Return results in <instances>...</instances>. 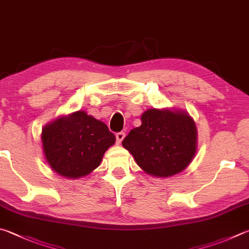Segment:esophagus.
<instances>
[{"label":"esophagus","instance_id":"obj_1","mask_svg":"<svg viewBox=\"0 0 249 249\" xmlns=\"http://www.w3.org/2000/svg\"><path fill=\"white\" fill-rule=\"evenodd\" d=\"M125 137V133L124 132H120L116 134V142L117 143H121L122 142H123V139Z\"/></svg>","mask_w":249,"mask_h":249}]
</instances>
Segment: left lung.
I'll list each match as a JSON object with an SVG mask.
<instances>
[{
    "instance_id": "obj_1",
    "label": "left lung",
    "mask_w": 249,
    "mask_h": 249,
    "mask_svg": "<svg viewBox=\"0 0 249 249\" xmlns=\"http://www.w3.org/2000/svg\"><path fill=\"white\" fill-rule=\"evenodd\" d=\"M140 119L142 125L122 144L144 173L170 178L191 164L197 151V127L187 111L149 109Z\"/></svg>"
}]
</instances>
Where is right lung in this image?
I'll list each match as a JSON object with an SVG mask.
<instances>
[{"instance_id":"right-lung-1","label":"right lung","mask_w":249,"mask_h":249,"mask_svg":"<svg viewBox=\"0 0 249 249\" xmlns=\"http://www.w3.org/2000/svg\"><path fill=\"white\" fill-rule=\"evenodd\" d=\"M41 142L52 171L74 179L100 165L105 152L114 144L115 136L103 122L80 110L48 123L42 128Z\"/></svg>"}]
</instances>
